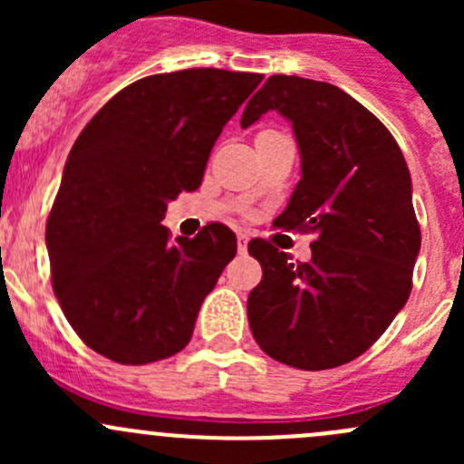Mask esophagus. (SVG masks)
Here are the masks:
<instances>
[{"label": "esophagus", "instance_id": "34e87169", "mask_svg": "<svg viewBox=\"0 0 464 464\" xmlns=\"http://www.w3.org/2000/svg\"><path fill=\"white\" fill-rule=\"evenodd\" d=\"M246 245H249V236H246V233H240V236H237V251H240V254H246Z\"/></svg>", "mask_w": 464, "mask_h": 464}]
</instances>
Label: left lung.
<instances>
[{
    "label": "left lung",
    "instance_id": "obj_1",
    "mask_svg": "<svg viewBox=\"0 0 464 464\" xmlns=\"http://www.w3.org/2000/svg\"><path fill=\"white\" fill-rule=\"evenodd\" d=\"M269 110L292 123L301 152V181L276 224L316 240L310 262L249 242L262 280L246 314L271 359L327 371L366 353L409 301L422 242L411 172L382 121L330 82L271 76L240 125Z\"/></svg>",
    "mask_w": 464,
    "mask_h": 464
}]
</instances>
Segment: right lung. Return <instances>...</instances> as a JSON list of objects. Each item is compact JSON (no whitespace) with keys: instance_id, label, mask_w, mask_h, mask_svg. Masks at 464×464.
<instances>
[{"instance_id":"add662e5","label":"right lung","mask_w":464,"mask_h":464,"mask_svg":"<svg viewBox=\"0 0 464 464\" xmlns=\"http://www.w3.org/2000/svg\"><path fill=\"white\" fill-rule=\"evenodd\" d=\"M260 82V73L224 69L141 78L76 139L46 251L55 298L93 353L141 366L188 345L237 240L215 222L170 242L161 219L170 199L199 188L222 128Z\"/></svg>"}]
</instances>
